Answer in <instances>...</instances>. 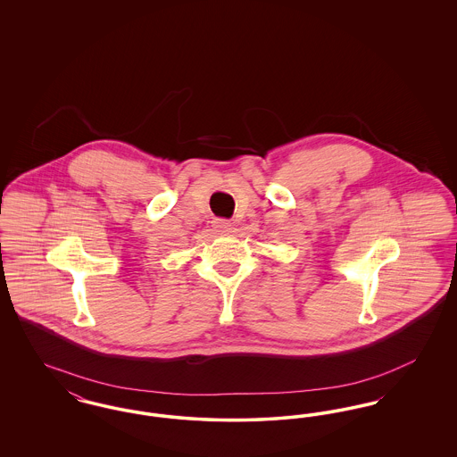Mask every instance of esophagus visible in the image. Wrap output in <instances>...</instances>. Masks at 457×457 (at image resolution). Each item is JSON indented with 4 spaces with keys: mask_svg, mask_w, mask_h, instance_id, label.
I'll use <instances>...</instances> for the list:
<instances>
[{
    "mask_svg": "<svg viewBox=\"0 0 457 457\" xmlns=\"http://www.w3.org/2000/svg\"><path fill=\"white\" fill-rule=\"evenodd\" d=\"M231 222L228 219H214V228L220 233H229L231 231Z\"/></svg>",
    "mask_w": 457,
    "mask_h": 457,
    "instance_id": "esophagus-1",
    "label": "esophagus"
}]
</instances>
